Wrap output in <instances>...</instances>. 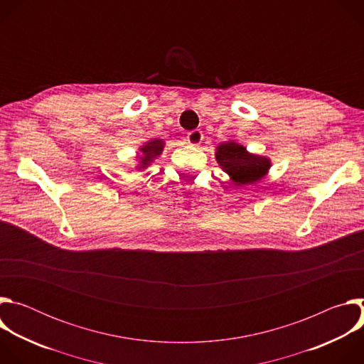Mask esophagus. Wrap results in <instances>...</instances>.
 <instances>
[{"label": "esophagus", "instance_id": "1", "mask_svg": "<svg viewBox=\"0 0 364 364\" xmlns=\"http://www.w3.org/2000/svg\"><path fill=\"white\" fill-rule=\"evenodd\" d=\"M203 138H204V135H203V132H201L200 129H193V131H190V132L187 134V141H188L190 145H198V144H201Z\"/></svg>", "mask_w": 364, "mask_h": 364}]
</instances>
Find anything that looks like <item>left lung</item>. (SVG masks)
<instances>
[{"label": "left lung", "instance_id": "obj_1", "mask_svg": "<svg viewBox=\"0 0 364 364\" xmlns=\"http://www.w3.org/2000/svg\"><path fill=\"white\" fill-rule=\"evenodd\" d=\"M216 160L236 184H253L269 168V160L249 154L245 146L225 142L218 146Z\"/></svg>", "mask_w": 364, "mask_h": 364}]
</instances>
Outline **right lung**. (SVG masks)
<instances>
[{
    "label": "right lung",
    "mask_w": 364,
    "mask_h": 364,
    "mask_svg": "<svg viewBox=\"0 0 364 364\" xmlns=\"http://www.w3.org/2000/svg\"><path fill=\"white\" fill-rule=\"evenodd\" d=\"M142 157H141V168H145L146 166H149V163L155 159L159 157V155L161 154L163 151V142L160 139H155V141H151L148 144H145L142 148Z\"/></svg>",
    "instance_id": "right-lung-1"
}]
</instances>
